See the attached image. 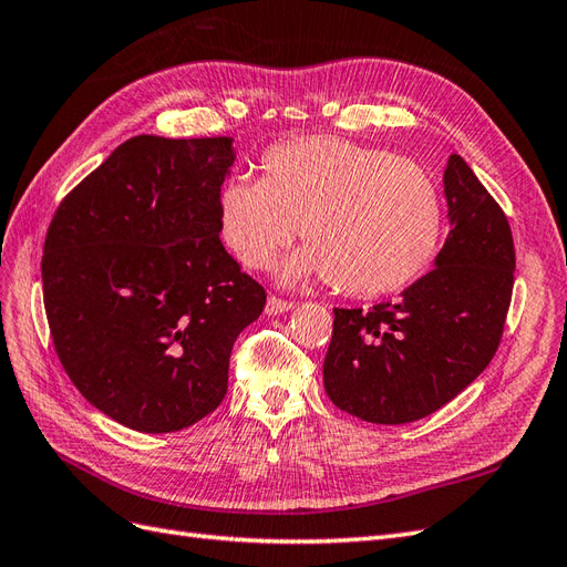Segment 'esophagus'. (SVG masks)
<instances>
[{
	"instance_id": "34e87169",
	"label": "esophagus",
	"mask_w": 567,
	"mask_h": 567,
	"mask_svg": "<svg viewBox=\"0 0 567 567\" xmlns=\"http://www.w3.org/2000/svg\"><path fill=\"white\" fill-rule=\"evenodd\" d=\"M288 310H293V302L290 300H284V298H279V296H269L267 298V305H265V312L267 315H281V312H288Z\"/></svg>"
}]
</instances>
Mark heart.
I'll return each instance as SVG.
<instances>
[{
    "label": "heart",
    "mask_w": 567,
    "mask_h": 567,
    "mask_svg": "<svg viewBox=\"0 0 567 567\" xmlns=\"http://www.w3.org/2000/svg\"><path fill=\"white\" fill-rule=\"evenodd\" d=\"M219 231L244 267L265 269L305 244L286 279L323 277L342 296L381 298L414 281L444 236V198L419 163L338 136L271 146L262 179L231 177L217 198Z\"/></svg>",
    "instance_id": "heart-1"
}]
</instances>
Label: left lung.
Instances as JSON below:
<instances>
[{"label":"left lung","mask_w":567,"mask_h":567,"mask_svg":"<svg viewBox=\"0 0 567 567\" xmlns=\"http://www.w3.org/2000/svg\"><path fill=\"white\" fill-rule=\"evenodd\" d=\"M452 229L398 302L340 310L323 359L331 402L371 423H411L454 400L499 348L516 248L502 205L452 153L442 175Z\"/></svg>","instance_id":"1"}]
</instances>
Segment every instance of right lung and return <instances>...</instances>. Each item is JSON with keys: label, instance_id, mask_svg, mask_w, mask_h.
<instances>
[{"label": "right lung", "instance_id": "right-lung-1", "mask_svg": "<svg viewBox=\"0 0 567 567\" xmlns=\"http://www.w3.org/2000/svg\"><path fill=\"white\" fill-rule=\"evenodd\" d=\"M231 136L120 144L68 194L44 238L49 333L84 400L175 433L227 394L236 336L267 293L219 241Z\"/></svg>", "mask_w": 567, "mask_h": 567}]
</instances>
